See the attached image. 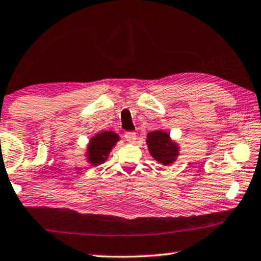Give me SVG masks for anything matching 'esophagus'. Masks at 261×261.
Masks as SVG:
<instances>
[{
	"label": "esophagus",
	"mask_w": 261,
	"mask_h": 261,
	"mask_svg": "<svg viewBox=\"0 0 261 261\" xmlns=\"http://www.w3.org/2000/svg\"><path fill=\"white\" fill-rule=\"evenodd\" d=\"M124 138H125L126 142L129 143H135L136 139H137V136H136L135 132H125V135H124Z\"/></svg>",
	"instance_id": "34e87169"
}]
</instances>
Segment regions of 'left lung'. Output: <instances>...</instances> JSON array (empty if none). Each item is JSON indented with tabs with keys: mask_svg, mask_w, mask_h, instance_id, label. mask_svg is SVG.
Returning <instances> with one entry per match:
<instances>
[{
	"mask_svg": "<svg viewBox=\"0 0 261 261\" xmlns=\"http://www.w3.org/2000/svg\"><path fill=\"white\" fill-rule=\"evenodd\" d=\"M146 144L148 152L153 156V159L165 166L172 165L179 156V145L173 142L169 135L164 130L148 132Z\"/></svg>",
	"mask_w": 261,
	"mask_h": 261,
	"instance_id": "1",
	"label": "left lung"
}]
</instances>
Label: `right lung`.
I'll return each mask as SVG.
<instances>
[{
    "label": "right lung",
    "instance_id": "obj_1",
    "mask_svg": "<svg viewBox=\"0 0 261 261\" xmlns=\"http://www.w3.org/2000/svg\"><path fill=\"white\" fill-rule=\"evenodd\" d=\"M119 140V136L114 131L98 132L90 138L87 145V161L92 166H98L108 159L109 153Z\"/></svg>",
    "mask_w": 261,
    "mask_h": 261
}]
</instances>
